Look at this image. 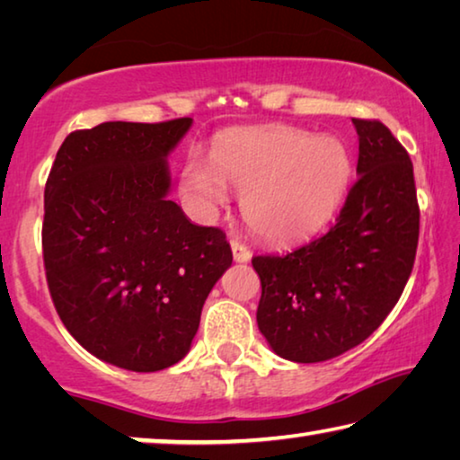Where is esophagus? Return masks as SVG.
Listing matches in <instances>:
<instances>
[{"label":"esophagus","instance_id":"obj_1","mask_svg":"<svg viewBox=\"0 0 460 460\" xmlns=\"http://www.w3.org/2000/svg\"><path fill=\"white\" fill-rule=\"evenodd\" d=\"M231 252H233V260L237 263H245L252 260V252H249V247L237 239L231 241Z\"/></svg>","mask_w":460,"mask_h":460}]
</instances>
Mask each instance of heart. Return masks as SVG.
Instances as JSON below:
<instances>
[{"label": "heart", "mask_w": 460, "mask_h": 460, "mask_svg": "<svg viewBox=\"0 0 460 460\" xmlns=\"http://www.w3.org/2000/svg\"><path fill=\"white\" fill-rule=\"evenodd\" d=\"M351 178V155L337 137L292 128H260L223 136L213 160L189 158L181 186L202 211L223 207L229 186L243 194V217L258 235L279 243L323 227Z\"/></svg>", "instance_id": "heart-1"}]
</instances>
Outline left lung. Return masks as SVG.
Segmentation results:
<instances>
[{
    "instance_id": "obj_1",
    "label": "left lung",
    "mask_w": 460,
    "mask_h": 460,
    "mask_svg": "<svg viewBox=\"0 0 460 460\" xmlns=\"http://www.w3.org/2000/svg\"><path fill=\"white\" fill-rule=\"evenodd\" d=\"M357 182L337 223L286 255H258V326L271 351L296 363L339 357L392 313L414 268L420 208L414 166L384 123L353 119Z\"/></svg>"
}]
</instances>
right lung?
<instances>
[{"label": "right lung", "mask_w": 460, "mask_h": 460, "mask_svg": "<svg viewBox=\"0 0 460 460\" xmlns=\"http://www.w3.org/2000/svg\"><path fill=\"white\" fill-rule=\"evenodd\" d=\"M192 119L105 121L68 134L44 189L42 253L54 308L97 359L166 369L190 351L233 253L168 199V154Z\"/></svg>", "instance_id": "1"}]
</instances>
